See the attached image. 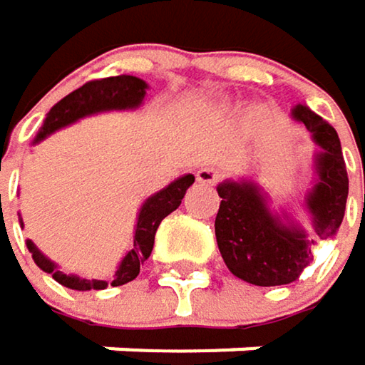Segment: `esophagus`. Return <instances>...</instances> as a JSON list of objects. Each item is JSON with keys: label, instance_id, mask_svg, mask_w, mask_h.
Returning a JSON list of instances; mask_svg holds the SVG:
<instances>
[{"label": "esophagus", "instance_id": "obj_1", "mask_svg": "<svg viewBox=\"0 0 365 365\" xmlns=\"http://www.w3.org/2000/svg\"><path fill=\"white\" fill-rule=\"evenodd\" d=\"M195 178H197V182H202V185H217L219 182V178H221V172L217 170V168H200L197 172H195Z\"/></svg>", "mask_w": 365, "mask_h": 365}]
</instances>
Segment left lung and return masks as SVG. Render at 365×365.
Returning <instances> with one entry per match:
<instances>
[{
  "label": "left lung",
  "instance_id": "obj_1",
  "mask_svg": "<svg viewBox=\"0 0 365 365\" xmlns=\"http://www.w3.org/2000/svg\"><path fill=\"white\" fill-rule=\"evenodd\" d=\"M293 118L304 123L323 148L317 159L319 182L308 195L314 232L282 225L270 215L264 195L251 182H223L215 219L219 251L230 272L251 284L276 287L293 282L312 262L314 240H327L342 223L349 176L336 129L306 106H295Z\"/></svg>",
  "mask_w": 365,
  "mask_h": 365
}]
</instances>
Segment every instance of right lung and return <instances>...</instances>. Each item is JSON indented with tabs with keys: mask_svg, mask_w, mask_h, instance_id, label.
<instances>
[{
	"mask_svg": "<svg viewBox=\"0 0 365 365\" xmlns=\"http://www.w3.org/2000/svg\"><path fill=\"white\" fill-rule=\"evenodd\" d=\"M146 95V83L135 78V76H110V78H97V81H89L85 83L81 89L72 91L66 95L59 103H55L51 108V112L46 114V120L36 138L42 140L48 133H53L55 129L74 123L81 116H87L93 112H101V110H123V108H135L142 103ZM195 182L193 174H187L178 180H174L170 187H165L163 191H159L157 195L148 197L146 204L140 210L138 217V227H135V236H133V247L131 251L125 255V259L120 262L118 270L112 278V287L125 284L129 280H133L140 274V264H144L153 251L155 245V234L159 223L174 212L187 189ZM29 253L34 255V262L44 270V272L53 274V278L57 282H61L63 287L76 289V291H91V289H106L108 282L106 280H87V278H78V276H68L61 270L55 268V264L51 259H46L36 245L29 240L27 242Z\"/></svg>",
	"mask_w": 365,
	"mask_h": 365,
	"instance_id": "1",
	"label": "right lung"
}]
</instances>
